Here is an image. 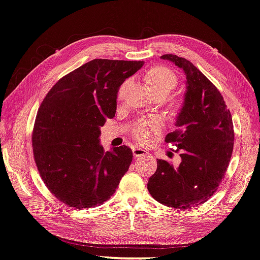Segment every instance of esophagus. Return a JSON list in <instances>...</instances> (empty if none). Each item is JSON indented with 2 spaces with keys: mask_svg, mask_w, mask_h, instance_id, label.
Returning a JSON list of instances; mask_svg holds the SVG:
<instances>
[{
  "mask_svg": "<svg viewBox=\"0 0 260 260\" xmlns=\"http://www.w3.org/2000/svg\"><path fill=\"white\" fill-rule=\"evenodd\" d=\"M148 152L145 150V149H142V148H138V147H135L133 148V154H134V157H142V155L144 154H147Z\"/></svg>",
  "mask_w": 260,
  "mask_h": 260,
  "instance_id": "esophagus-1",
  "label": "esophagus"
}]
</instances>
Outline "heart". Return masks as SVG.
I'll list each match as a JSON object with an SVG mask.
<instances>
[{
  "mask_svg": "<svg viewBox=\"0 0 260 260\" xmlns=\"http://www.w3.org/2000/svg\"><path fill=\"white\" fill-rule=\"evenodd\" d=\"M146 79L155 93L160 91H167L169 93L176 86L177 83L175 74L171 70L165 68V66H155V68L151 69L146 74ZM129 83L131 79L125 80L120 89H118V101H122L124 99L126 89H127ZM161 126L162 122L157 117L150 118V120H145V118H143V120L137 121L134 126H133V136L139 143H150L153 137L158 134Z\"/></svg>",
  "mask_w": 260,
  "mask_h": 260,
  "instance_id": "obj_1",
  "label": "heart"
}]
</instances>
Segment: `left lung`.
Segmentation results:
<instances>
[{"label": "left lung", "instance_id": "8db88e82", "mask_svg": "<svg viewBox=\"0 0 260 260\" xmlns=\"http://www.w3.org/2000/svg\"><path fill=\"white\" fill-rule=\"evenodd\" d=\"M161 58L186 74L187 90L177 129L165 139L181 151L182 162L176 169L158 159L148 190L160 204L185 210L208 202L224 179L234 145L232 115L218 88L194 64L174 54Z\"/></svg>", "mask_w": 260, "mask_h": 260}]
</instances>
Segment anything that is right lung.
Here are the masks:
<instances>
[{
	"label": "right lung",
	"mask_w": 260,
	"mask_h": 260,
	"mask_svg": "<svg viewBox=\"0 0 260 260\" xmlns=\"http://www.w3.org/2000/svg\"><path fill=\"white\" fill-rule=\"evenodd\" d=\"M144 63L95 58L63 76L43 99L32 129L34 159L48 189L66 206L102 205L127 172L131 148L105 151L100 127L115 115L118 88Z\"/></svg>",
	"instance_id": "obj_1"
}]
</instances>
